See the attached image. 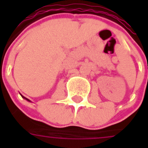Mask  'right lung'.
Masks as SVG:
<instances>
[{"label":"right lung","mask_w":148,"mask_h":148,"mask_svg":"<svg viewBox=\"0 0 148 148\" xmlns=\"http://www.w3.org/2000/svg\"><path fill=\"white\" fill-rule=\"evenodd\" d=\"M23 97H24V96H23ZM24 98H25V97H24ZM27 99V100H29V99Z\"/></svg>","instance_id":"add662e5"}]
</instances>
